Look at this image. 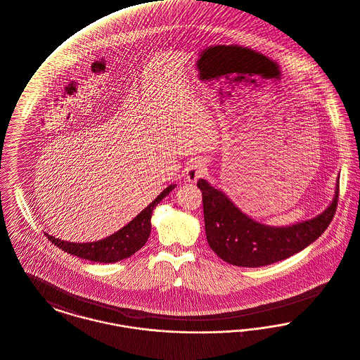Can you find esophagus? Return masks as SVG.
<instances>
[{"label":"esophagus","mask_w":360,"mask_h":360,"mask_svg":"<svg viewBox=\"0 0 360 360\" xmlns=\"http://www.w3.org/2000/svg\"><path fill=\"white\" fill-rule=\"evenodd\" d=\"M205 171H207V166L204 160L201 159L193 160L186 169V179L189 182H195L198 178H201L205 174Z\"/></svg>","instance_id":"obj_1"}]
</instances>
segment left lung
Wrapping results in <instances>:
<instances>
[{
  "mask_svg": "<svg viewBox=\"0 0 360 360\" xmlns=\"http://www.w3.org/2000/svg\"><path fill=\"white\" fill-rule=\"evenodd\" d=\"M197 186L202 191L205 233L212 250L229 264L258 268L299 253L323 233L336 213L340 185L338 179L333 201L321 214L288 227L254 221L205 179Z\"/></svg>",
  "mask_w": 360,
  "mask_h": 360,
  "instance_id": "1",
  "label": "left lung"
}]
</instances>
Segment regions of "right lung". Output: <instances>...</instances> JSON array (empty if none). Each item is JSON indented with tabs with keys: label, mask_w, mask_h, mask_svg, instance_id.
Wrapping results in <instances>:
<instances>
[{
	"label": "right lung",
	"mask_w": 360,
	"mask_h": 360,
	"mask_svg": "<svg viewBox=\"0 0 360 360\" xmlns=\"http://www.w3.org/2000/svg\"><path fill=\"white\" fill-rule=\"evenodd\" d=\"M174 188L175 185H169V188L162 191L146 210H143L130 223H127L125 227H122L120 231L107 236L105 239L86 243H75L61 240L49 233L44 235L51 243L64 250L65 253L85 258L88 261L108 264L125 259L136 252H139L146 245L150 233L152 212L166 195H169V191Z\"/></svg>",
	"instance_id": "1"
}]
</instances>
